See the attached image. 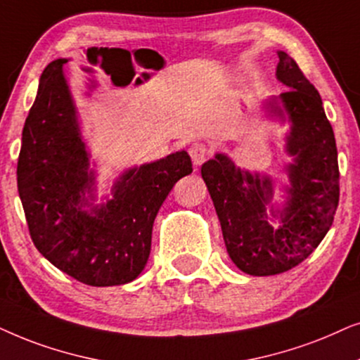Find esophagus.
Masks as SVG:
<instances>
[{"label": "esophagus", "instance_id": "esophagus-1", "mask_svg": "<svg viewBox=\"0 0 360 360\" xmlns=\"http://www.w3.org/2000/svg\"><path fill=\"white\" fill-rule=\"evenodd\" d=\"M209 148L204 145V143H194V145H191L189 148V156L191 160H193L194 166H200L202 162L207 160L209 156Z\"/></svg>", "mask_w": 360, "mask_h": 360}]
</instances>
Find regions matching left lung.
Instances as JSON below:
<instances>
[{
	"instance_id": "1",
	"label": "left lung",
	"mask_w": 360,
	"mask_h": 360,
	"mask_svg": "<svg viewBox=\"0 0 360 360\" xmlns=\"http://www.w3.org/2000/svg\"><path fill=\"white\" fill-rule=\"evenodd\" d=\"M278 57L276 79L290 90L265 100L263 110L290 127L283 202H273L270 176L243 169L225 153L200 167L229 257L253 276L278 275L306 260L333 225L339 202L338 148L323 100L286 52Z\"/></svg>"
}]
</instances>
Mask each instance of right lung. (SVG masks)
<instances>
[{"label":"right lung","mask_w":360,"mask_h":360,"mask_svg":"<svg viewBox=\"0 0 360 360\" xmlns=\"http://www.w3.org/2000/svg\"><path fill=\"white\" fill-rule=\"evenodd\" d=\"M56 59L39 79L22 128L18 191L32 242L60 271L90 286L130 283L145 268L156 214L181 177L193 172L188 151L133 166L97 202L79 112ZM141 84V80H136Z\"/></svg>","instance_id":"add662e5"}]
</instances>
